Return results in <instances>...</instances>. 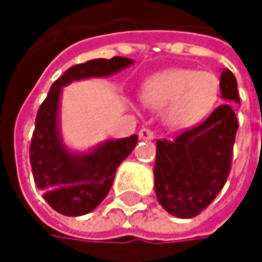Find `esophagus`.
Wrapping results in <instances>:
<instances>
[{"label": "esophagus", "mask_w": 262, "mask_h": 262, "mask_svg": "<svg viewBox=\"0 0 262 262\" xmlns=\"http://www.w3.org/2000/svg\"><path fill=\"white\" fill-rule=\"evenodd\" d=\"M139 138H141V139H145V141H150V139H153V138H155V133H153V130H150V129L144 127V129H141V130H139Z\"/></svg>", "instance_id": "esophagus-1"}]
</instances>
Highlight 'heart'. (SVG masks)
Returning <instances> with one entry per match:
<instances>
[{
  "mask_svg": "<svg viewBox=\"0 0 262 262\" xmlns=\"http://www.w3.org/2000/svg\"><path fill=\"white\" fill-rule=\"evenodd\" d=\"M220 97V79L211 71L174 68L159 73L141 88V100L164 109V121L171 129L200 124L214 111Z\"/></svg>",
  "mask_w": 262,
  "mask_h": 262,
  "instance_id": "obj_1",
  "label": "heart"
}]
</instances>
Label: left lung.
Listing matches in <instances>:
<instances>
[{
  "label": "left lung",
  "instance_id": "left-lung-1",
  "mask_svg": "<svg viewBox=\"0 0 262 262\" xmlns=\"http://www.w3.org/2000/svg\"><path fill=\"white\" fill-rule=\"evenodd\" d=\"M220 89L228 103L173 141L156 142L155 191L162 208L174 217L199 215L229 176L238 129L232 103H239L236 79L229 70L222 73Z\"/></svg>",
  "mask_w": 262,
  "mask_h": 262
}]
</instances>
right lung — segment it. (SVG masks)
Segmentation results:
<instances>
[{
  "label": "right lung",
  "instance_id": "right-lung-1",
  "mask_svg": "<svg viewBox=\"0 0 262 262\" xmlns=\"http://www.w3.org/2000/svg\"><path fill=\"white\" fill-rule=\"evenodd\" d=\"M133 63L127 57L94 59L79 63L56 80L40 104L30 144L34 183L57 212L77 217L94 211L107 195L117 167L129 156L138 136L106 141L89 153H71L59 132V100L62 88L74 80L112 76Z\"/></svg>",
  "mask_w": 262,
  "mask_h": 262
}]
</instances>
